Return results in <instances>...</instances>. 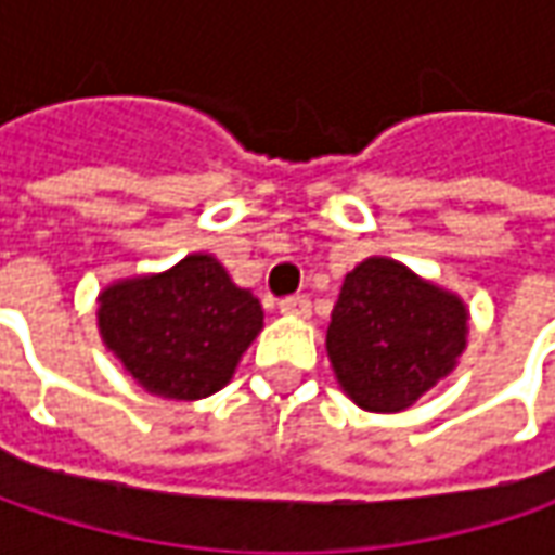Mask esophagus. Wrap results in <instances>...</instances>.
I'll list each match as a JSON object with an SVG mask.
<instances>
[{
	"label": "esophagus",
	"mask_w": 555,
	"mask_h": 555,
	"mask_svg": "<svg viewBox=\"0 0 555 555\" xmlns=\"http://www.w3.org/2000/svg\"><path fill=\"white\" fill-rule=\"evenodd\" d=\"M278 309H281V314H289V318H309L311 306L306 296H287V299L278 302Z\"/></svg>",
	"instance_id": "34e87169"
}]
</instances>
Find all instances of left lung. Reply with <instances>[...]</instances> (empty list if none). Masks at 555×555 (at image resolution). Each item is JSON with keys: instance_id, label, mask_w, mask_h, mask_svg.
<instances>
[{"instance_id": "left-lung-1", "label": "left lung", "mask_w": 555, "mask_h": 555, "mask_svg": "<svg viewBox=\"0 0 555 555\" xmlns=\"http://www.w3.org/2000/svg\"><path fill=\"white\" fill-rule=\"evenodd\" d=\"M469 309L454 289L420 278L389 256L354 266L327 327L339 389L371 414H401L457 367Z\"/></svg>"}]
</instances>
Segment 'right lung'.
Masks as SVG:
<instances>
[{"mask_svg": "<svg viewBox=\"0 0 555 555\" xmlns=\"http://www.w3.org/2000/svg\"><path fill=\"white\" fill-rule=\"evenodd\" d=\"M262 327L259 299L212 253L119 278L98 293L101 343L144 392L169 401L224 389Z\"/></svg>", "mask_w": 555, "mask_h": 555, "instance_id": "add662e5", "label": "right lung"}]
</instances>
